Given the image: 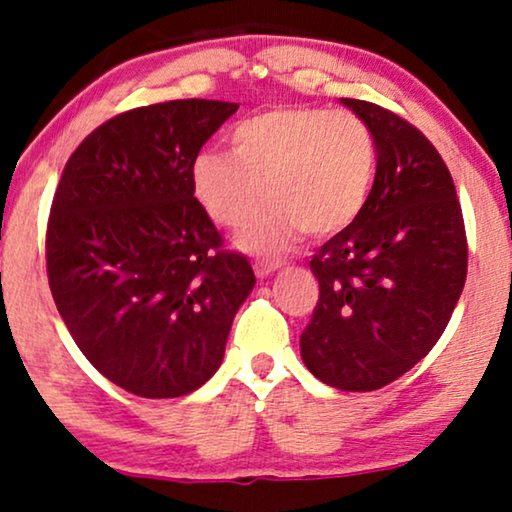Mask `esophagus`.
Wrapping results in <instances>:
<instances>
[{
  "label": "esophagus",
  "instance_id": "34e87169",
  "mask_svg": "<svg viewBox=\"0 0 512 512\" xmlns=\"http://www.w3.org/2000/svg\"><path fill=\"white\" fill-rule=\"evenodd\" d=\"M282 261H256V265H254V270H256V275L258 277H268L270 272H275V270H279L282 268Z\"/></svg>",
  "mask_w": 512,
  "mask_h": 512
}]
</instances>
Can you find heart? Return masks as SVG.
Masks as SVG:
<instances>
[{
	"mask_svg": "<svg viewBox=\"0 0 512 512\" xmlns=\"http://www.w3.org/2000/svg\"><path fill=\"white\" fill-rule=\"evenodd\" d=\"M230 151L205 149L191 181L205 212L226 228L270 202L237 237L242 249L277 254L307 230L328 237L352 226L375 179L373 130L352 111L275 107L230 132Z\"/></svg>",
	"mask_w": 512,
	"mask_h": 512,
	"instance_id": "b5f03b06",
	"label": "heart"
}]
</instances>
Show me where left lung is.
<instances>
[{
  "instance_id": "obj_1",
  "label": "left lung",
  "mask_w": 512,
  "mask_h": 512,
  "mask_svg": "<svg viewBox=\"0 0 512 512\" xmlns=\"http://www.w3.org/2000/svg\"><path fill=\"white\" fill-rule=\"evenodd\" d=\"M340 102L373 130L377 170L363 212L312 256L319 300L300 356L335 389L375 391L408 373L443 335L464 291L468 244L436 146L380 104Z\"/></svg>"
}]
</instances>
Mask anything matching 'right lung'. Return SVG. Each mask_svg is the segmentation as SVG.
I'll return each mask as SVG.
<instances>
[{"instance_id": "1", "label": "right lung", "mask_w": 512, "mask_h": 512, "mask_svg": "<svg viewBox=\"0 0 512 512\" xmlns=\"http://www.w3.org/2000/svg\"><path fill=\"white\" fill-rule=\"evenodd\" d=\"M240 104L123 111L69 156L46 228L55 307L83 356L142 398H177L221 366L254 289L247 258L195 198L191 167Z\"/></svg>"}]
</instances>
